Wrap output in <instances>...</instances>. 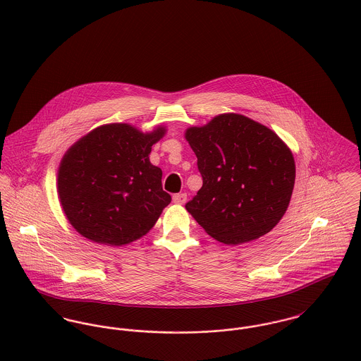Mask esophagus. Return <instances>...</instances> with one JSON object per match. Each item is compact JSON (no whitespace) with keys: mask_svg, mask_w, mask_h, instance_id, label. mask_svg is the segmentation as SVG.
Masks as SVG:
<instances>
[{"mask_svg":"<svg viewBox=\"0 0 361 361\" xmlns=\"http://www.w3.org/2000/svg\"><path fill=\"white\" fill-rule=\"evenodd\" d=\"M185 200H187V194H184V192L173 195V202L177 204H183V203H185Z\"/></svg>","mask_w":361,"mask_h":361,"instance_id":"1","label":"esophagus"}]
</instances>
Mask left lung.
I'll list each match as a JSON object with an SVG mask.
<instances>
[{
    "label": "left lung",
    "mask_w": 361,
    "mask_h": 361,
    "mask_svg": "<svg viewBox=\"0 0 361 361\" xmlns=\"http://www.w3.org/2000/svg\"><path fill=\"white\" fill-rule=\"evenodd\" d=\"M185 138L203 184L185 209L214 240L238 245L270 233L285 214L295 184L289 148L269 127L223 114Z\"/></svg>",
    "instance_id": "left-lung-1"
}]
</instances>
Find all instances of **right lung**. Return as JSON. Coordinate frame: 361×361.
I'll return each mask as SVG.
<instances>
[{
	"label": "right lung",
	"instance_id": "obj_1",
	"mask_svg": "<svg viewBox=\"0 0 361 361\" xmlns=\"http://www.w3.org/2000/svg\"><path fill=\"white\" fill-rule=\"evenodd\" d=\"M166 128L142 133L126 123L94 128L72 145L58 170V194L73 228L87 240L121 246L145 235L171 197L149 161Z\"/></svg>",
	"mask_w": 361,
	"mask_h": 361
}]
</instances>
